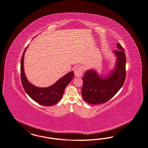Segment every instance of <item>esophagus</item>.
<instances>
[{
  "mask_svg": "<svg viewBox=\"0 0 148 148\" xmlns=\"http://www.w3.org/2000/svg\"><path fill=\"white\" fill-rule=\"evenodd\" d=\"M83 73V69L82 66L77 67V68L74 71L75 75L77 77H81Z\"/></svg>",
  "mask_w": 148,
  "mask_h": 148,
  "instance_id": "obj_1",
  "label": "esophagus"
}]
</instances>
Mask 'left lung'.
I'll return each mask as SVG.
<instances>
[{
    "instance_id": "obj_1",
    "label": "left lung",
    "mask_w": 148,
    "mask_h": 148,
    "mask_svg": "<svg viewBox=\"0 0 148 148\" xmlns=\"http://www.w3.org/2000/svg\"><path fill=\"white\" fill-rule=\"evenodd\" d=\"M119 50L114 51L117 57L115 70L107 77H100L93 70L87 71L82 77V96L91 104H102L112 98L123 86L126 79V55L118 42Z\"/></svg>"
}]
</instances>
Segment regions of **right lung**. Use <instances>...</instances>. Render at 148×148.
Returning <instances> with one entry per match:
<instances>
[{
	"label": "right lung",
	"mask_w": 148,
	"mask_h": 148,
	"mask_svg": "<svg viewBox=\"0 0 148 148\" xmlns=\"http://www.w3.org/2000/svg\"><path fill=\"white\" fill-rule=\"evenodd\" d=\"M28 46L21 60V80L23 87L28 95L36 103L44 106H53L61 100L66 87L74 77V73L71 71L66 74L51 86L40 88L34 86L27 79L23 69V57Z\"/></svg>",
	"instance_id": "1"
}]
</instances>
